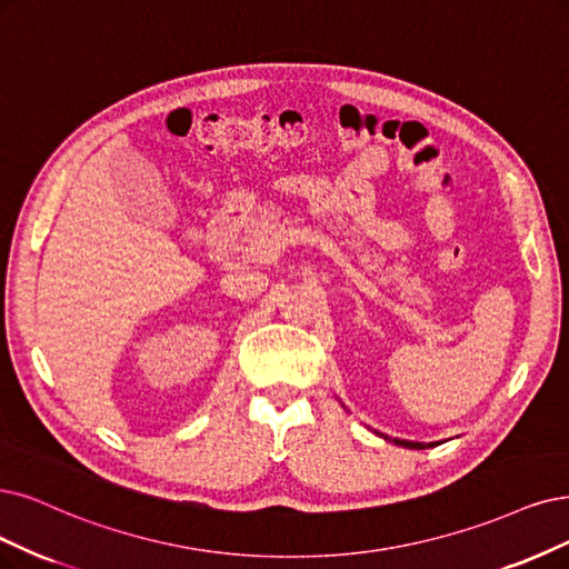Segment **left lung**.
Masks as SVG:
<instances>
[{
	"instance_id": "8db88e82",
	"label": "left lung",
	"mask_w": 569,
	"mask_h": 569,
	"mask_svg": "<svg viewBox=\"0 0 569 569\" xmlns=\"http://www.w3.org/2000/svg\"><path fill=\"white\" fill-rule=\"evenodd\" d=\"M387 438V436H385ZM393 443L396 446H403V448H410V450H425V448H433V446H438V443H415V440H401V438H393Z\"/></svg>"
}]
</instances>
